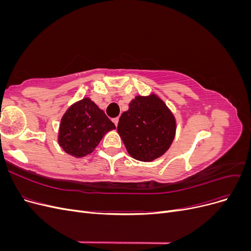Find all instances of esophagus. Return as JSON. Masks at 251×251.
<instances>
[{
    "label": "esophagus",
    "instance_id": "obj_1",
    "mask_svg": "<svg viewBox=\"0 0 251 251\" xmlns=\"http://www.w3.org/2000/svg\"><path fill=\"white\" fill-rule=\"evenodd\" d=\"M112 120H113V123H114V124H115V126H117V125H118V121H119V118H118V117H115V118H113Z\"/></svg>",
    "mask_w": 251,
    "mask_h": 251
}]
</instances>
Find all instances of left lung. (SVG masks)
Listing matches in <instances>:
<instances>
[{"instance_id": "8db88e82", "label": "left lung", "mask_w": 251, "mask_h": 251, "mask_svg": "<svg viewBox=\"0 0 251 251\" xmlns=\"http://www.w3.org/2000/svg\"><path fill=\"white\" fill-rule=\"evenodd\" d=\"M117 131L133 158L153 161L170 149L176 134V120L155 94L136 96L128 110L121 114Z\"/></svg>"}]
</instances>
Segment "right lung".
I'll list each match as a JSON object with an SVG mask.
<instances>
[{
	"label": "right lung",
	"mask_w": 251,
	"mask_h": 251,
	"mask_svg": "<svg viewBox=\"0 0 251 251\" xmlns=\"http://www.w3.org/2000/svg\"><path fill=\"white\" fill-rule=\"evenodd\" d=\"M115 128L104 112L90 100L75 102L60 120L58 143L67 154L85 157L92 153L103 135Z\"/></svg>",
	"instance_id": "obj_1"
}]
</instances>
